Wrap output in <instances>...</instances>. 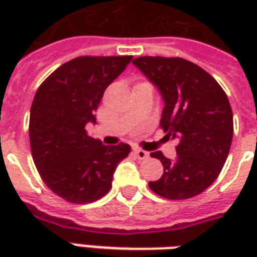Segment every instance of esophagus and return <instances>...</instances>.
Here are the masks:
<instances>
[{
    "label": "esophagus",
    "instance_id": "34e87169",
    "mask_svg": "<svg viewBox=\"0 0 257 257\" xmlns=\"http://www.w3.org/2000/svg\"><path fill=\"white\" fill-rule=\"evenodd\" d=\"M134 154L138 160H140V161H145V160L149 158V153L145 150H142V149H134Z\"/></svg>",
    "mask_w": 257,
    "mask_h": 257
}]
</instances>
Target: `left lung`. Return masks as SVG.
<instances>
[{"instance_id":"obj_1","label":"left lung","mask_w":257,"mask_h":257,"mask_svg":"<svg viewBox=\"0 0 257 257\" xmlns=\"http://www.w3.org/2000/svg\"><path fill=\"white\" fill-rule=\"evenodd\" d=\"M134 64L157 85L165 101L160 126L176 139L178 157L168 160L151 153L164 165V175L149 187L162 198H193L215 182L232 140V111L226 92L209 73L182 58L140 56Z\"/></svg>"}]
</instances>
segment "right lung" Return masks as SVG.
Returning <instances> with one entry per match:
<instances>
[{
	"label": "right lung",
	"instance_id": "add662e5",
	"mask_svg": "<svg viewBox=\"0 0 257 257\" xmlns=\"http://www.w3.org/2000/svg\"><path fill=\"white\" fill-rule=\"evenodd\" d=\"M132 56H79L53 71L37 89L30 110L31 156L42 182L71 204H88L111 189L126 158V143L104 146L86 134L108 85Z\"/></svg>",
	"mask_w": 257,
	"mask_h": 257
}]
</instances>
